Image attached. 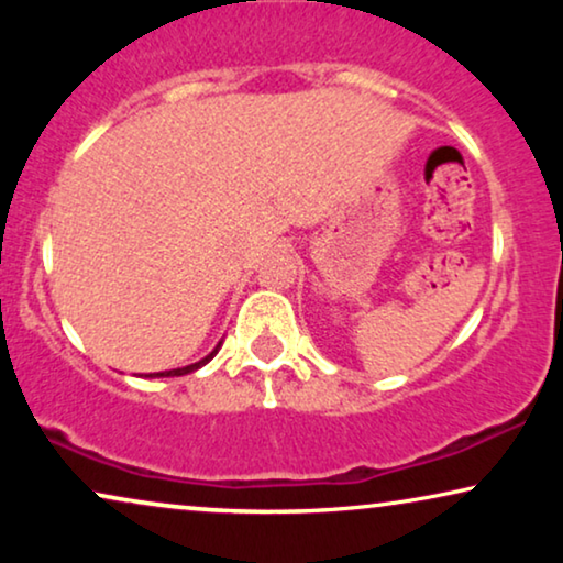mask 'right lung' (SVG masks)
<instances>
[{
  "instance_id": "1",
  "label": "right lung",
  "mask_w": 563,
  "mask_h": 563,
  "mask_svg": "<svg viewBox=\"0 0 563 563\" xmlns=\"http://www.w3.org/2000/svg\"><path fill=\"white\" fill-rule=\"evenodd\" d=\"M220 345H222V343L214 345V351H212V353H207V356H205L202 361H197V364H189V366H181V368H172V372H158V374H148V376H184V374H191V372H197V368H202V366L207 364V361H212L214 353L220 351Z\"/></svg>"
}]
</instances>
